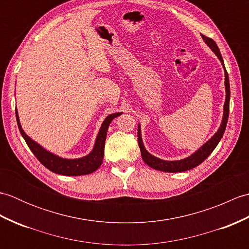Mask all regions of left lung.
I'll return each instance as SVG.
<instances>
[{
  "label": "left lung",
  "instance_id": "left-lung-1",
  "mask_svg": "<svg viewBox=\"0 0 249 249\" xmlns=\"http://www.w3.org/2000/svg\"><path fill=\"white\" fill-rule=\"evenodd\" d=\"M201 36H202V39L204 43L208 45L209 48L214 52L216 56L218 57V60L221 63V65H223V67H224L226 99H225V105H224L223 120H221V123H220V126L217 129V131H216V133L212 137H211V138L206 141L203 145H201L197 151H195L193 153L192 155H189L188 157L183 158V160H160V158L152 155L151 153L147 152V150L145 149V146L143 144V141H142L141 125L138 124V143L140 146L142 160H144V162L147 166H150L151 168L155 169V170L165 171V172H183V171H187V170H190V169L197 167L198 165H200L201 162H203L206 158L209 157L211 153L214 151V149L217 146L220 139L223 138V135L226 130L227 122H228V116H229V104H230V84H229L228 72H227V71H226L224 60H223V57H221L219 49L215 41L204 35H201Z\"/></svg>",
  "mask_w": 249,
  "mask_h": 249
}]
</instances>
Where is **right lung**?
Wrapping results in <instances>:
<instances>
[{
  "instance_id": "add662e5",
  "label": "right lung",
  "mask_w": 249,
  "mask_h": 249,
  "mask_svg": "<svg viewBox=\"0 0 249 249\" xmlns=\"http://www.w3.org/2000/svg\"><path fill=\"white\" fill-rule=\"evenodd\" d=\"M121 114H123V112H115L112 114H109L107 118L104 120L97 134L96 140H95L93 149L88 155L79 158H64L54 154V153H52L48 150H46L45 147H43L39 143H37L36 141L30 138L22 129V126L20 124L18 111L16 110V119H17V124L20 130V134L23 137L26 144L30 147V150L33 152V154L36 156L37 160L43 163L47 169H49L50 171L67 177L86 176V174L93 173L94 171L97 170L100 165H102L104 160L105 141L106 137H107L109 125L113 119L118 118Z\"/></svg>"
}]
</instances>
